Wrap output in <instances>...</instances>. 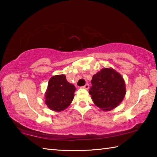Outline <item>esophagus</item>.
Listing matches in <instances>:
<instances>
[{
  "label": "esophagus",
  "instance_id": "esophagus-1",
  "mask_svg": "<svg viewBox=\"0 0 157 157\" xmlns=\"http://www.w3.org/2000/svg\"><path fill=\"white\" fill-rule=\"evenodd\" d=\"M82 88H83V89H88L89 88V84H85L84 86H82Z\"/></svg>",
  "mask_w": 157,
  "mask_h": 157
}]
</instances>
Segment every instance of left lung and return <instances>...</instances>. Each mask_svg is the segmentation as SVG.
Listing matches in <instances>:
<instances>
[{
  "mask_svg": "<svg viewBox=\"0 0 157 157\" xmlns=\"http://www.w3.org/2000/svg\"><path fill=\"white\" fill-rule=\"evenodd\" d=\"M89 94L94 104L103 111H110L120 105L126 94L124 81L111 68H104L93 76Z\"/></svg>",
  "mask_w": 157,
  "mask_h": 157,
  "instance_id": "8db88e82",
  "label": "left lung"
}]
</instances>
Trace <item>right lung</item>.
Wrapping results in <instances>:
<instances>
[{
  "label": "right lung",
  "mask_w": 157,
  "mask_h": 157,
  "mask_svg": "<svg viewBox=\"0 0 157 157\" xmlns=\"http://www.w3.org/2000/svg\"><path fill=\"white\" fill-rule=\"evenodd\" d=\"M75 90V86L66 80L64 75L52 76L45 94V103L50 109L62 111L72 102Z\"/></svg>",
  "instance_id": "obj_1"
}]
</instances>
